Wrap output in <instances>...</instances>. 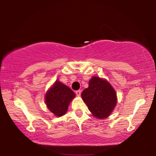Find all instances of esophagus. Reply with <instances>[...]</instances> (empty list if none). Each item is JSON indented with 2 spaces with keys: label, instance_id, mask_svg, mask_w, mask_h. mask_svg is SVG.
<instances>
[{
  "label": "esophagus",
  "instance_id": "esophagus-1",
  "mask_svg": "<svg viewBox=\"0 0 156 156\" xmlns=\"http://www.w3.org/2000/svg\"><path fill=\"white\" fill-rule=\"evenodd\" d=\"M76 94L78 96H80V94H81V91H80V90H78V91H76Z\"/></svg>",
  "mask_w": 156,
  "mask_h": 156
}]
</instances>
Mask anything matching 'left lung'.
Returning <instances> with one entry per match:
<instances>
[{
    "label": "left lung",
    "instance_id": "left-lung-1",
    "mask_svg": "<svg viewBox=\"0 0 156 156\" xmlns=\"http://www.w3.org/2000/svg\"><path fill=\"white\" fill-rule=\"evenodd\" d=\"M82 98L95 118L105 119L111 115L117 104L115 89L103 78L93 76L88 88L82 92Z\"/></svg>",
    "mask_w": 156,
    "mask_h": 156
}]
</instances>
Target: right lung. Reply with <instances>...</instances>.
<instances>
[{
  "label": "right lung",
  "instance_id": "add662e5",
  "mask_svg": "<svg viewBox=\"0 0 156 156\" xmlns=\"http://www.w3.org/2000/svg\"><path fill=\"white\" fill-rule=\"evenodd\" d=\"M76 95L72 89L56 80L47 91L44 101L47 107L56 117L65 115Z\"/></svg>",
  "mask_w": 156,
  "mask_h": 156
}]
</instances>
